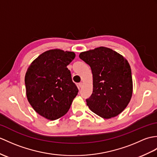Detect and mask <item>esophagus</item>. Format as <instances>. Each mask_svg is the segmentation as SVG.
Instances as JSON below:
<instances>
[{"mask_svg":"<svg viewBox=\"0 0 157 157\" xmlns=\"http://www.w3.org/2000/svg\"><path fill=\"white\" fill-rule=\"evenodd\" d=\"M78 86H79V87H82L83 86V83H82V82L79 83H78Z\"/></svg>","mask_w":157,"mask_h":157,"instance_id":"34e87169","label":"esophagus"}]
</instances>
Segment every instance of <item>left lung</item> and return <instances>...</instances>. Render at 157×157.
Segmentation results:
<instances>
[{
    "label": "left lung",
    "mask_w": 157,
    "mask_h": 157,
    "mask_svg": "<svg viewBox=\"0 0 157 157\" xmlns=\"http://www.w3.org/2000/svg\"><path fill=\"white\" fill-rule=\"evenodd\" d=\"M79 57L90 65L93 75V92L86 99L90 110L105 119L120 114L132 94V73L128 61L104 47L82 52Z\"/></svg>",
    "instance_id": "1"
}]
</instances>
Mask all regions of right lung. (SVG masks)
I'll return each mask as SVG.
<instances>
[{
  "label": "right lung",
  "mask_w": 157,
  "mask_h": 157,
  "mask_svg": "<svg viewBox=\"0 0 157 157\" xmlns=\"http://www.w3.org/2000/svg\"><path fill=\"white\" fill-rule=\"evenodd\" d=\"M75 55L61 49L47 51L32 62L25 83L29 104L43 117L55 120L64 116L78 89L67 67Z\"/></svg>",
  "instance_id": "obj_1"
}]
</instances>
